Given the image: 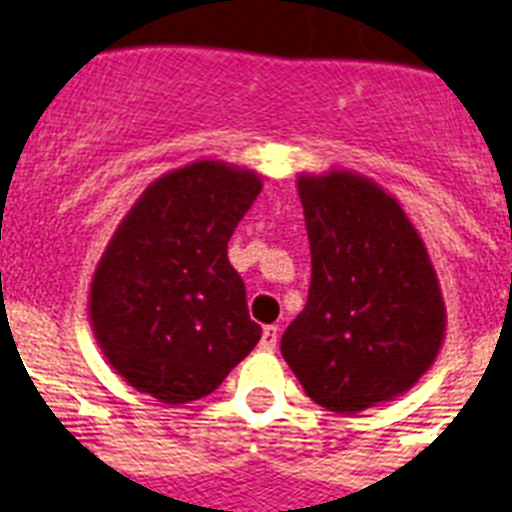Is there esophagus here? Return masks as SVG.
<instances>
[{
    "label": "esophagus",
    "mask_w": 512,
    "mask_h": 512,
    "mask_svg": "<svg viewBox=\"0 0 512 512\" xmlns=\"http://www.w3.org/2000/svg\"><path fill=\"white\" fill-rule=\"evenodd\" d=\"M276 342H278V328L276 326H265L263 336H260V350L273 352V350H276Z\"/></svg>",
    "instance_id": "1"
}]
</instances>
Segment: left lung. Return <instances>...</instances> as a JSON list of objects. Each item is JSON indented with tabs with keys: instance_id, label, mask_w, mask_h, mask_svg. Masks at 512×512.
<instances>
[{
	"instance_id": "1",
	"label": "left lung",
	"mask_w": 512,
	"mask_h": 512,
	"mask_svg": "<svg viewBox=\"0 0 512 512\" xmlns=\"http://www.w3.org/2000/svg\"><path fill=\"white\" fill-rule=\"evenodd\" d=\"M313 278L281 355L307 397L352 415L413 389L442 350L447 310L402 205L352 170L302 173Z\"/></svg>"
}]
</instances>
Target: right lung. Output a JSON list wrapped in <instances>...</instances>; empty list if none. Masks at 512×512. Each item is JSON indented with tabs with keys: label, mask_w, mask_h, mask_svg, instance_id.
<instances>
[{
	"label": "right lung",
	"mask_w": 512,
	"mask_h": 512,
	"mask_svg": "<svg viewBox=\"0 0 512 512\" xmlns=\"http://www.w3.org/2000/svg\"><path fill=\"white\" fill-rule=\"evenodd\" d=\"M263 189L255 170L194 160L144 189L89 286L107 363L136 392L184 405L215 392L260 342L228 239Z\"/></svg>",
	"instance_id": "right-lung-1"
}]
</instances>
